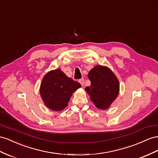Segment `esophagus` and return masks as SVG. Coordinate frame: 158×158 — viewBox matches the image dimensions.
<instances>
[{
	"label": "esophagus",
	"mask_w": 158,
	"mask_h": 158,
	"mask_svg": "<svg viewBox=\"0 0 158 158\" xmlns=\"http://www.w3.org/2000/svg\"><path fill=\"white\" fill-rule=\"evenodd\" d=\"M79 83L82 86H83L84 85V84H85V80H84V79H79Z\"/></svg>",
	"instance_id": "34e87169"
}]
</instances>
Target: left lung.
Segmentation results:
<instances>
[{"label": "left lung", "mask_w": 158, "mask_h": 158, "mask_svg": "<svg viewBox=\"0 0 158 158\" xmlns=\"http://www.w3.org/2000/svg\"><path fill=\"white\" fill-rule=\"evenodd\" d=\"M91 85L85 90L96 107L106 110L110 107L119 93V82L110 68L96 65L88 73Z\"/></svg>", "instance_id": "1"}]
</instances>
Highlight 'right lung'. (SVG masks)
<instances>
[{
    "mask_svg": "<svg viewBox=\"0 0 158 158\" xmlns=\"http://www.w3.org/2000/svg\"><path fill=\"white\" fill-rule=\"evenodd\" d=\"M81 85L60 69L48 71L43 77L40 95L46 107L55 111H62L69 102L73 94Z\"/></svg>",
    "mask_w": 158,
    "mask_h": 158,
    "instance_id": "obj_1",
    "label": "right lung"
}]
</instances>
